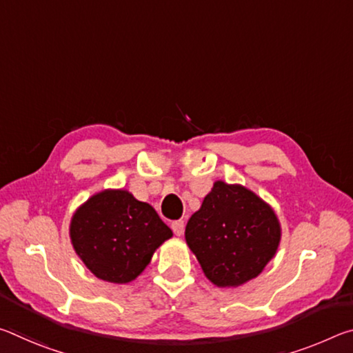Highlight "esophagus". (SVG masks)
I'll use <instances>...</instances> for the list:
<instances>
[{
  "label": "esophagus",
  "instance_id": "34e87169",
  "mask_svg": "<svg viewBox=\"0 0 353 353\" xmlns=\"http://www.w3.org/2000/svg\"><path fill=\"white\" fill-rule=\"evenodd\" d=\"M171 229H172V232H174L177 236H181L183 234V230H185V223H183L182 219H177V221H174V223L171 224Z\"/></svg>",
  "mask_w": 353,
  "mask_h": 353
}]
</instances>
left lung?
Listing matches in <instances>:
<instances>
[{"instance_id": "left-lung-1", "label": "left lung", "mask_w": 353, "mask_h": 353, "mask_svg": "<svg viewBox=\"0 0 353 353\" xmlns=\"http://www.w3.org/2000/svg\"><path fill=\"white\" fill-rule=\"evenodd\" d=\"M185 240L208 280L238 286L259 276L276 254L280 225L252 191L219 181L188 219Z\"/></svg>"}]
</instances>
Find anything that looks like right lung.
I'll list each match as a JSON object with an SVG mask.
<instances>
[{"mask_svg":"<svg viewBox=\"0 0 353 353\" xmlns=\"http://www.w3.org/2000/svg\"><path fill=\"white\" fill-rule=\"evenodd\" d=\"M70 236L94 276L128 283L140 276L154 250L172 232L146 202L124 190H107L79 207L71 219Z\"/></svg>","mask_w":353,"mask_h":353,"instance_id":"add662e5","label":"right lung"}]
</instances>
